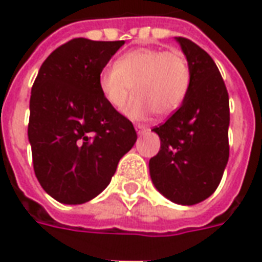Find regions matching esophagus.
Segmentation results:
<instances>
[{"label":"esophagus","instance_id":"obj_1","mask_svg":"<svg viewBox=\"0 0 262 262\" xmlns=\"http://www.w3.org/2000/svg\"><path fill=\"white\" fill-rule=\"evenodd\" d=\"M136 130L139 135H144L146 132H148V127L144 125H136Z\"/></svg>","mask_w":262,"mask_h":262}]
</instances>
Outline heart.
Masks as SVG:
<instances>
[{"label": "heart", "mask_w": 262, "mask_h": 262, "mask_svg": "<svg viewBox=\"0 0 262 262\" xmlns=\"http://www.w3.org/2000/svg\"><path fill=\"white\" fill-rule=\"evenodd\" d=\"M191 85V67L180 50L140 48L126 52L101 70L98 88L111 108L120 109L132 94L123 114L143 119L150 112L170 116L180 108Z\"/></svg>", "instance_id": "1"}]
</instances>
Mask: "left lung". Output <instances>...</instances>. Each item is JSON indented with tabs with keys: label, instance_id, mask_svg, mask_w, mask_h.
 I'll return each mask as SVG.
<instances>
[{
	"label": "left lung",
	"instance_id": "1",
	"mask_svg": "<svg viewBox=\"0 0 262 262\" xmlns=\"http://www.w3.org/2000/svg\"><path fill=\"white\" fill-rule=\"evenodd\" d=\"M191 67L184 102L154 127L160 151L148 161L150 177L161 195L178 205H195L216 191L229 160V94L217 66L203 49L176 37Z\"/></svg>",
	"mask_w": 262,
	"mask_h": 262
}]
</instances>
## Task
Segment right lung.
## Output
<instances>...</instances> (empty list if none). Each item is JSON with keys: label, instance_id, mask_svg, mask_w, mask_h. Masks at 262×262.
<instances>
[{"label": "right lung", "instance_id": "obj_1", "mask_svg": "<svg viewBox=\"0 0 262 262\" xmlns=\"http://www.w3.org/2000/svg\"><path fill=\"white\" fill-rule=\"evenodd\" d=\"M123 45L73 39L43 61L33 82L28 126L33 170L60 203L80 205L99 195L136 143L130 120L98 88L101 70Z\"/></svg>", "mask_w": 262, "mask_h": 262}]
</instances>
